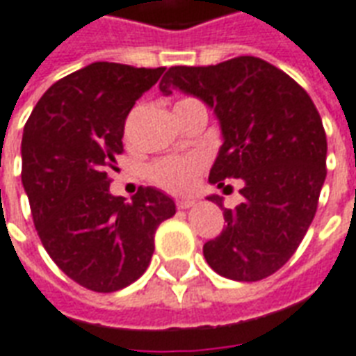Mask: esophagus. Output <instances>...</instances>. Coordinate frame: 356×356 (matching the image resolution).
<instances>
[{"label":"esophagus","mask_w":356,"mask_h":356,"mask_svg":"<svg viewBox=\"0 0 356 356\" xmlns=\"http://www.w3.org/2000/svg\"><path fill=\"white\" fill-rule=\"evenodd\" d=\"M175 206H177L179 210H188L191 206H195V200L193 198H179Z\"/></svg>","instance_id":"34e87169"}]
</instances>
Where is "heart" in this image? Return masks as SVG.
Instances as JSON below:
<instances>
[{"mask_svg":"<svg viewBox=\"0 0 356 356\" xmlns=\"http://www.w3.org/2000/svg\"><path fill=\"white\" fill-rule=\"evenodd\" d=\"M193 98H183L177 104ZM206 158L200 154H188V156H168L154 161L148 168V179L154 185L168 191L171 195H183L188 193L195 185L198 173L204 170Z\"/></svg>","mask_w":356,"mask_h":356,"instance_id":"obj_1","label":"heart"}]
</instances>
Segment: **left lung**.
Returning a JSON list of instances; mask_svg holds the SVG:
<instances>
[{"mask_svg": "<svg viewBox=\"0 0 356 356\" xmlns=\"http://www.w3.org/2000/svg\"><path fill=\"white\" fill-rule=\"evenodd\" d=\"M213 108L221 144L210 183L243 179L227 225L204 245L213 272L258 282L282 268L314 220L325 179V131L314 102L289 74L260 57L238 56L218 65L170 67L160 83ZM210 200L221 206L220 196Z\"/></svg>", "mask_w": 356, "mask_h": 356, "instance_id": "left-lung-1", "label": "left lung"}]
</instances>
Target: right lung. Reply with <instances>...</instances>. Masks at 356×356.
<instances>
[{
  "label": "right lung",
  "mask_w": 356,
  "mask_h": 356,
  "mask_svg": "<svg viewBox=\"0 0 356 356\" xmlns=\"http://www.w3.org/2000/svg\"><path fill=\"white\" fill-rule=\"evenodd\" d=\"M165 67L98 61L51 84L22 133V186L44 248L59 270L96 293L136 282L154 254V233L175 204L150 186L131 202L109 193L123 154L125 119Z\"/></svg>",
  "instance_id": "obj_1"
}]
</instances>
